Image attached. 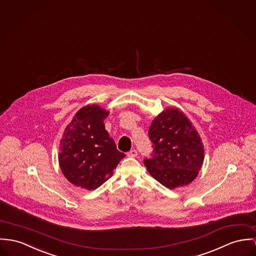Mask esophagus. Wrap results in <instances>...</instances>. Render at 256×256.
<instances>
[{
  "label": "esophagus",
  "mask_w": 256,
  "mask_h": 256,
  "mask_svg": "<svg viewBox=\"0 0 256 256\" xmlns=\"http://www.w3.org/2000/svg\"><path fill=\"white\" fill-rule=\"evenodd\" d=\"M136 156H138V151H136V150H134V149L130 150V151L128 153V157L136 158Z\"/></svg>",
  "instance_id": "1"
}]
</instances>
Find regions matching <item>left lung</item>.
<instances>
[{"label":"left lung","mask_w":256,"mask_h":256,"mask_svg":"<svg viewBox=\"0 0 256 256\" xmlns=\"http://www.w3.org/2000/svg\"><path fill=\"white\" fill-rule=\"evenodd\" d=\"M152 158L144 160L149 174L162 185L174 189L190 184L204 164L202 138L192 122L176 107H168L149 128Z\"/></svg>","instance_id":"left-lung-1"}]
</instances>
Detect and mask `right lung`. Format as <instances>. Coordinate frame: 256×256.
Masks as SVG:
<instances>
[{"label": "right lung", "instance_id": "add662e5", "mask_svg": "<svg viewBox=\"0 0 256 256\" xmlns=\"http://www.w3.org/2000/svg\"><path fill=\"white\" fill-rule=\"evenodd\" d=\"M109 111L98 104L82 107L66 126L59 144L58 162L74 186L96 190L113 176L124 154L105 130Z\"/></svg>", "mask_w": 256, "mask_h": 256}]
</instances>
